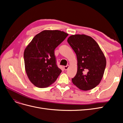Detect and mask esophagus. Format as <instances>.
I'll return each instance as SVG.
<instances>
[{
  "label": "esophagus",
  "mask_w": 123,
  "mask_h": 123,
  "mask_svg": "<svg viewBox=\"0 0 123 123\" xmlns=\"http://www.w3.org/2000/svg\"><path fill=\"white\" fill-rule=\"evenodd\" d=\"M68 68H69V65H67V66L63 67V68H64V70H66V71L67 70Z\"/></svg>",
  "instance_id": "obj_1"
}]
</instances>
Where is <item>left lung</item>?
<instances>
[{
	"label": "left lung",
	"instance_id": "1",
	"mask_svg": "<svg viewBox=\"0 0 123 123\" xmlns=\"http://www.w3.org/2000/svg\"><path fill=\"white\" fill-rule=\"evenodd\" d=\"M67 41L76 54L77 72L72 82L80 90L87 91L98 85L104 74L106 61L97 43L84 34L72 35Z\"/></svg>",
	"mask_w": 123,
	"mask_h": 123
}]
</instances>
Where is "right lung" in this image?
Listing matches in <instances>:
<instances>
[{
    "label": "right lung",
    "instance_id": "1",
    "mask_svg": "<svg viewBox=\"0 0 123 123\" xmlns=\"http://www.w3.org/2000/svg\"><path fill=\"white\" fill-rule=\"evenodd\" d=\"M68 34L59 30H44L33 38L25 49V67L33 85L46 88L57 79L62 70L56 64L55 48Z\"/></svg>",
    "mask_w": 123,
    "mask_h": 123
}]
</instances>
